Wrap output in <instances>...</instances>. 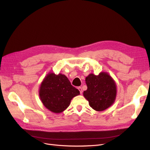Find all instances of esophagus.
Here are the masks:
<instances>
[{
	"label": "esophagus",
	"instance_id": "obj_1",
	"mask_svg": "<svg viewBox=\"0 0 150 150\" xmlns=\"http://www.w3.org/2000/svg\"><path fill=\"white\" fill-rule=\"evenodd\" d=\"M78 90L80 91V93L81 94V93H83V90H82V88H81V87H78Z\"/></svg>",
	"mask_w": 150,
	"mask_h": 150
}]
</instances>
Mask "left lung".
Segmentation results:
<instances>
[{
    "label": "left lung",
    "instance_id": "1",
    "mask_svg": "<svg viewBox=\"0 0 150 150\" xmlns=\"http://www.w3.org/2000/svg\"><path fill=\"white\" fill-rule=\"evenodd\" d=\"M85 81L88 89L84 91L83 96L93 109L102 111L112 105L116 98L117 85L108 73L101 72L98 75L91 74Z\"/></svg>",
    "mask_w": 150,
    "mask_h": 150
}]
</instances>
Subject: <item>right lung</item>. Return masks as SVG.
<instances>
[{
	"label": "right lung",
	"instance_id": "obj_1",
	"mask_svg": "<svg viewBox=\"0 0 150 150\" xmlns=\"http://www.w3.org/2000/svg\"><path fill=\"white\" fill-rule=\"evenodd\" d=\"M78 95L80 91L62 74L49 73L44 78L39 90V96L44 106L57 114L66 110L72 99Z\"/></svg>",
	"mask_w": 150,
	"mask_h": 150
}]
</instances>
